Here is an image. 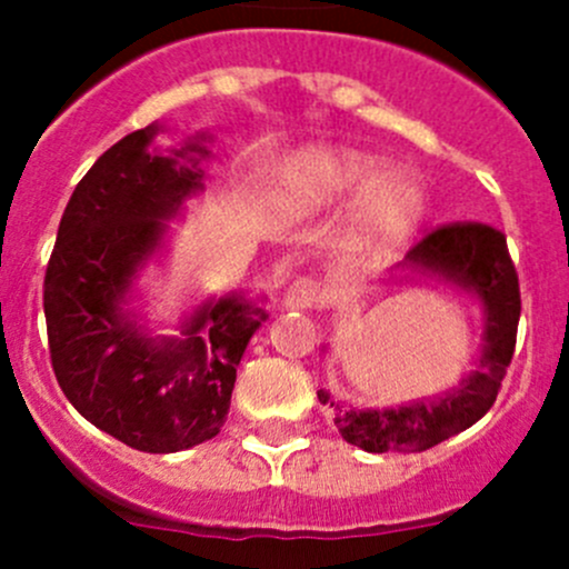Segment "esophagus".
Listing matches in <instances>:
<instances>
[{
    "instance_id": "34e87169",
    "label": "esophagus",
    "mask_w": 569,
    "mask_h": 569,
    "mask_svg": "<svg viewBox=\"0 0 569 569\" xmlns=\"http://www.w3.org/2000/svg\"><path fill=\"white\" fill-rule=\"evenodd\" d=\"M286 308H295V311H306V308H317L319 302H325V291L317 280L300 278L286 289Z\"/></svg>"
}]
</instances>
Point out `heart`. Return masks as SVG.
Wrapping results in <instances>:
<instances>
[{
    "mask_svg": "<svg viewBox=\"0 0 569 569\" xmlns=\"http://www.w3.org/2000/svg\"><path fill=\"white\" fill-rule=\"evenodd\" d=\"M363 192L352 214L355 250L382 256L391 252L421 226L429 194L423 181L410 170L388 173V162L355 148H317L289 164L286 194L300 211L338 203Z\"/></svg>",
    "mask_w": 569,
    "mask_h": 569,
    "instance_id": "1",
    "label": "heart"
}]
</instances>
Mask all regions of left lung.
I'll return each instance as SVG.
<instances>
[{"instance_id": "left-lung-1", "label": "left lung", "mask_w": 569, "mask_h": 569, "mask_svg": "<svg viewBox=\"0 0 569 569\" xmlns=\"http://www.w3.org/2000/svg\"><path fill=\"white\" fill-rule=\"evenodd\" d=\"M438 280L473 297L481 306L485 332L476 369L443 393L401 401L396 407H352L317 391L321 405L336 412V427L347 443L371 455L427 451L451 435L473 427L496 401L507 366L512 363L520 321V286L509 258L507 237L481 222H455L423 237L396 263L388 280Z\"/></svg>"}]
</instances>
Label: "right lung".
<instances>
[{
    "instance_id": "1",
    "label": "right lung",
    "mask_w": 569,
    "mask_h": 569,
    "mask_svg": "<svg viewBox=\"0 0 569 569\" xmlns=\"http://www.w3.org/2000/svg\"><path fill=\"white\" fill-rule=\"evenodd\" d=\"M162 126L131 131L77 183L43 280L51 369L62 393L101 432L148 455H173L220 432L237 366L267 321L261 302L209 297L181 336H151L131 308L142 269L162 256L170 220L203 189L206 134L170 153Z\"/></svg>"
}]
</instances>
